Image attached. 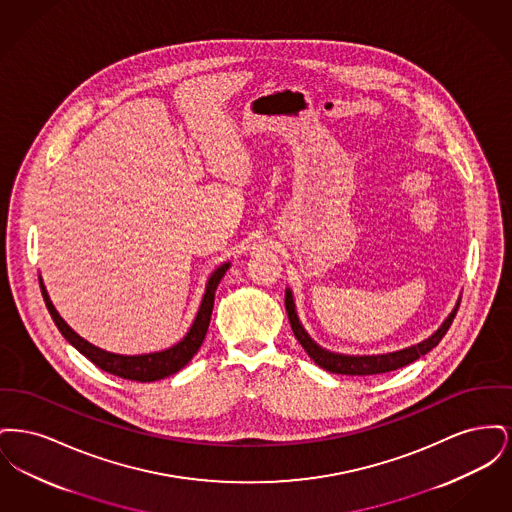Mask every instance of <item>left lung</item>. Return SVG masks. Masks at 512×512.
<instances>
[{
	"mask_svg": "<svg viewBox=\"0 0 512 512\" xmlns=\"http://www.w3.org/2000/svg\"><path fill=\"white\" fill-rule=\"evenodd\" d=\"M459 303L457 301L455 309L449 313V317L443 320V324L438 330L416 345L393 351V353H384V355H341L334 351H326L324 347H320L317 341L311 340V336L305 332V328L301 326L299 317L295 313V303H293V295L290 290H286V313L292 324L293 334L297 341L301 343V347L307 351V355L317 363L320 368L334 372V374H347V376H370V374H382V372H391L397 370L401 366L411 365L416 359H420L422 355H426L428 351H432L438 345L441 338L447 334L453 318L459 311Z\"/></svg>",
	"mask_w": 512,
	"mask_h": 512,
	"instance_id": "8db88e82",
	"label": "left lung"
}]
</instances>
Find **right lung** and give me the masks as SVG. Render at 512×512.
Wrapping results in <instances>:
<instances>
[{"label":"right lung","mask_w":512,"mask_h":512,"mask_svg":"<svg viewBox=\"0 0 512 512\" xmlns=\"http://www.w3.org/2000/svg\"><path fill=\"white\" fill-rule=\"evenodd\" d=\"M230 267V263L220 265L207 280V288H205V295L203 301L199 305L197 317H195L192 328L188 330V334L174 343L169 349L163 351H155V353H144V355H119V353H109L105 349H99L96 345H92L90 341L80 338L73 328L59 317L57 309L53 307L51 299H49L48 290L42 282L40 276V288H42V295L46 301L49 315L53 318L55 326L59 328V332L63 334V338L73 345L74 349H78L86 359H90L94 365L115 374L124 380H136V382H155L161 378H167L174 372H178L180 368L188 365L192 361L195 353L199 351L201 343L205 340L209 322H211V313H213V303H215V292L219 286L222 276L226 274V270Z\"/></svg>","instance_id":"obj_1"}]
</instances>
